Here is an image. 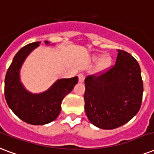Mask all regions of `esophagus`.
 I'll return each instance as SVG.
<instances>
[{"instance_id":"1","label":"esophagus","mask_w":154,"mask_h":154,"mask_svg":"<svg viewBox=\"0 0 154 154\" xmlns=\"http://www.w3.org/2000/svg\"><path fill=\"white\" fill-rule=\"evenodd\" d=\"M84 79H85L84 74H83V73L79 74V81L80 82V83H83V82L84 81Z\"/></svg>"}]
</instances>
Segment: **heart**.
Masks as SVG:
<instances>
[{
    "instance_id": "heart-1",
    "label": "heart",
    "mask_w": 154,
    "mask_h": 154,
    "mask_svg": "<svg viewBox=\"0 0 154 154\" xmlns=\"http://www.w3.org/2000/svg\"><path fill=\"white\" fill-rule=\"evenodd\" d=\"M109 58H108V57H106V58H104L103 60H102V65H103L104 66H108L109 64Z\"/></svg>"
}]
</instances>
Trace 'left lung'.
<instances>
[{"label": "left lung", "instance_id": "obj_1", "mask_svg": "<svg viewBox=\"0 0 154 154\" xmlns=\"http://www.w3.org/2000/svg\"><path fill=\"white\" fill-rule=\"evenodd\" d=\"M85 112L93 125L111 130L130 121L140 109L143 81L140 65L126 51L118 49L109 70L85 79Z\"/></svg>", "mask_w": 154, "mask_h": 154}]
</instances>
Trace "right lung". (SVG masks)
<instances>
[{
	"label": "right lung",
	"mask_w": 154,
	"mask_h": 154,
	"mask_svg": "<svg viewBox=\"0 0 154 154\" xmlns=\"http://www.w3.org/2000/svg\"><path fill=\"white\" fill-rule=\"evenodd\" d=\"M40 42L31 43L16 54L5 79V97L17 116L32 125H44L56 119L61 112L63 98L78 83V77L61 79L49 89L39 94L28 92L20 81L19 71L24 60ZM49 44L48 41H45Z\"/></svg>",
	"instance_id": "obj_1"
}]
</instances>
